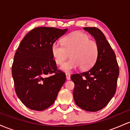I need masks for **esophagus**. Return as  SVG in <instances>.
Listing matches in <instances>:
<instances>
[{
    "instance_id": "esophagus-1",
    "label": "esophagus",
    "mask_w": 130,
    "mask_h": 130,
    "mask_svg": "<svg viewBox=\"0 0 130 130\" xmlns=\"http://www.w3.org/2000/svg\"><path fill=\"white\" fill-rule=\"evenodd\" d=\"M66 77L67 80L70 79V74L69 73H66Z\"/></svg>"
}]
</instances>
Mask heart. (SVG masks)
Listing matches in <instances>:
<instances>
[{
	"mask_svg": "<svg viewBox=\"0 0 130 130\" xmlns=\"http://www.w3.org/2000/svg\"><path fill=\"white\" fill-rule=\"evenodd\" d=\"M99 54L97 43L82 32H73L62 40V44L55 42L51 46V54L55 63L62 65L69 57L71 59L61 67L65 73L80 67L83 70L90 69L96 62Z\"/></svg>",
	"mask_w": 130,
	"mask_h": 130,
	"instance_id": "1",
	"label": "heart"
}]
</instances>
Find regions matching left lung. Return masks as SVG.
I'll return each instance as SVG.
<instances>
[{
  "instance_id": "left-lung-1",
  "label": "left lung",
  "mask_w": 130,
  "mask_h": 130,
  "mask_svg": "<svg viewBox=\"0 0 130 130\" xmlns=\"http://www.w3.org/2000/svg\"><path fill=\"white\" fill-rule=\"evenodd\" d=\"M83 29L95 38L99 54L90 69L71 76L74 83L73 97L77 106L96 112L104 108L116 93L119 68L115 53L103 33L96 27Z\"/></svg>"
}]
</instances>
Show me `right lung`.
<instances>
[{
	"instance_id": "obj_1",
	"label": "right lung",
	"mask_w": 130,
	"mask_h": 130,
	"mask_svg": "<svg viewBox=\"0 0 130 130\" xmlns=\"http://www.w3.org/2000/svg\"><path fill=\"white\" fill-rule=\"evenodd\" d=\"M67 29L40 27L32 29L21 41L11 73L18 97L30 109L43 111L54 103L66 80L57 69L51 46Z\"/></svg>"
}]
</instances>
